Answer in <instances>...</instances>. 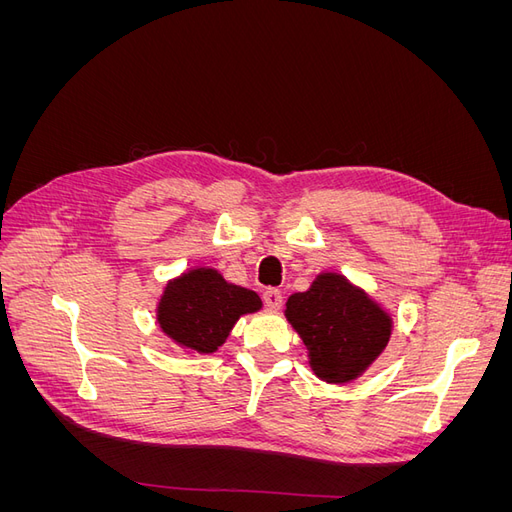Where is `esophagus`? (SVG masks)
I'll use <instances>...</instances> for the list:
<instances>
[{
    "instance_id": "esophagus-1",
    "label": "esophagus",
    "mask_w": 512,
    "mask_h": 512,
    "mask_svg": "<svg viewBox=\"0 0 512 512\" xmlns=\"http://www.w3.org/2000/svg\"><path fill=\"white\" fill-rule=\"evenodd\" d=\"M262 299H265L269 309H280L284 305V294L277 288H267L265 292H262Z\"/></svg>"
}]
</instances>
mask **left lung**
Listing matches in <instances>:
<instances>
[{"label":"left lung","mask_w":512,"mask_h":512,"mask_svg":"<svg viewBox=\"0 0 512 512\" xmlns=\"http://www.w3.org/2000/svg\"><path fill=\"white\" fill-rule=\"evenodd\" d=\"M286 318L307 346L314 374L335 384L359 376L391 337V318L335 273H322L307 292H294Z\"/></svg>","instance_id":"1"}]
</instances>
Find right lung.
Returning <instances> with one entry per match:
<instances>
[{"instance_id": "add662e5", "label": "right lung", "mask_w": 512, "mask_h": 512, "mask_svg": "<svg viewBox=\"0 0 512 512\" xmlns=\"http://www.w3.org/2000/svg\"><path fill=\"white\" fill-rule=\"evenodd\" d=\"M256 292L228 284L213 269H194L170 282L158 307L162 331L194 352H215L243 314L260 309Z\"/></svg>"}]
</instances>
